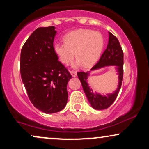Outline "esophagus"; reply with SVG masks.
I'll list each match as a JSON object with an SVG mask.
<instances>
[{
    "instance_id": "34e87169",
    "label": "esophagus",
    "mask_w": 149,
    "mask_h": 149,
    "mask_svg": "<svg viewBox=\"0 0 149 149\" xmlns=\"http://www.w3.org/2000/svg\"><path fill=\"white\" fill-rule=\"evenodd\" d=\"M70 73H71V76L73 77H76L77 76V73L75 71H70Z\"/></svg>"
}]
</instances>
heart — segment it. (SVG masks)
Returning <instances> with one entry per match:
<instances>
[{
	"mask_svg": "<svg viewBox=\"0 0 149 149\" xmlns=\"http://www.w3.org/2000/svg\"><path fill=\"white\" fill-rule=\"evenodd\" d=\"M104 46V37L100 32L78 29L66 34L64 42H55L53 51L62 64H69L75 53L77 64L80 63L85 67H88L98 60Z\"/></svg>",
	"mask_w": 149,
	"mask_h": 149,
	"instance_id": "obj_1",
	"label": "heart"
}]
</instances>
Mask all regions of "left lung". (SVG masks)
Here are the masks:
<instances>
[{"instance_id":"1","label":"left lung","mask_w":149,"mask_h":149,"mask_svg":"<svg viewBox=\"0 0 149 149\" xmlns=\"http://www.w3.org/2000/svg\"><path fill=\"white\" fill-rule=\"evenodd\" d=\"M109 43L107 49L104 50L101 56L100 60L97 63L92 70H96L107 66H116L118 72V88L113 93L108 94L106 96H102L100 94L95 93L92 89L90 88L87 83L88 72H77L78 77L80 80L83 90H84L87 98L91 104L92 108L96 110H103L110 107L117 98L121 85H122L123 77V52L122 50L120 42L113 34L109 32Z\"/></svg>"}]
</instances>
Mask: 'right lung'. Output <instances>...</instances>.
I'll list each match as a JSON object with an SVG mask.
<instances>
[{
	"mask_svg": "<svg viewBox=\"0 0 149 149\" xmlns=\"http://www.w3.org/2000/svg\"><path fill=\"white\" fill-rule=\"evenodd\" d=\"M54 26L36 29L24 44L20 73L29 98L45 113L60 111L68 100V81L72 78L53 51Z\"/></svg>",
	"mask_w": 149,
	"mask_h": 149,
	"instance_id": "1",
	"label": "right lung"
}]
</instances>
